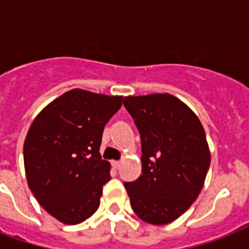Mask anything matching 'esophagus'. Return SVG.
<instances>
[{"label":"esophagus","instance_id":"1","mask_svg":"<svg viewBox=\"0 0 249 249\" xmlns=\"http://www.w3.org/2000/svg\"><path fill=\"white\" fill-rule=\"evenodd\" d=\"M111 164H112L113 169H119V168H120V161H116V160H113Z\"/></svg>","mask_w":249,"mask_h":249}]
</instances>
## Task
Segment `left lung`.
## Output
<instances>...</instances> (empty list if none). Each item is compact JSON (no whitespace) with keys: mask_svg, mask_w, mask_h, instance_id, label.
<instances>
[{"mask_svg":"<svg viewBox=\"0 0 249 249\" xmlns=\"http://www.w3.org/2000/svg\"><path fill=\"white\" fill-rule=\"evenodd\" d=\"M142 143V176L126 182L130 204L141 220L165 225L190 208L211 164L205 132L197 116L172 94L125 97Z\"/></svg>","mask_w":249,"mask_h":249,"instance_id":"left-lung-1","label":"left lung"}]
</instances>
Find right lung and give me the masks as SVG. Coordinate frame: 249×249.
<instances>
[{
    "label": "right lung",
    "mask_w": 249,
    "mask_h": 249,
    "mask_svg": "<svg viewBox=\"0 0 249 249\" xmlns=\"http://www.w3.org/2000/svg\"><path fill=\"white\" fill-rule=\"evenodd\" d=\"M123 97L72 89L49 103L24 141L27 182L42 208L66 225L93 216L111 165L99 154L105 125Z\"/></svg>",
    "instance_id": "right-lung-1"
}]
</instances>
